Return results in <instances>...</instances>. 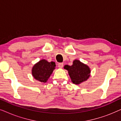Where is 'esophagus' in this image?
<instances>
[{
    "instance_id": "34e87169",
    "label": "esophagus",
    "mask_w": 121,
    "mask_h": 121,
    "mask_svg": "<svg viewBox=\"0 0 121 121\" xmlns=\"http://www.w3.org/2000/svg\"><path fill=\"white\" fill-rule=\"evenodd\" d=\"M58 67L59 68H62L63 67V63H58Z\"/></svg>"
}]
</instances>
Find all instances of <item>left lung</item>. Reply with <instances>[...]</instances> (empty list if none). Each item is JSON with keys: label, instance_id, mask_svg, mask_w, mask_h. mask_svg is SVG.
I'll return each mask as SVG.
<instances>
[{"label": "left lung", "instance_id": "left-lung-1", "mask_svg": "<svg viewBox=\"0 0 121 121\" xmlns=\"http://www.w3.org/2000/svg\"><path fill=\"white\" fill-rule=\"evenodd\" d=\"M64 69L68 70L72 82L76 85L85 82L90 77L91 70L89 66L78 59L74 60L71 66L64 65Z\"/></svg>", "mask_w": 121, "mask_h": 121}]
</instances>
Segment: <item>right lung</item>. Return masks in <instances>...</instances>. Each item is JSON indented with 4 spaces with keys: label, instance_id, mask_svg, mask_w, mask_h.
<instances>
[{
    "label": "right lung",
    "instance_id": "add662e5",
    "mask_svg": "<svg viewBox=\"0 0 121 121\" xmlns=\"http://www.w3.org/2000/svg\"><path fill=\"white\" fill-rule=\"evenodd\" d=\"M55 67L54 62H49L45 59H41L33 66L32 75L36 80L46 82L55 69Z\"/></svg>",
    "mask_w": 121,
    "mask_h": 121
}]
</instances>
